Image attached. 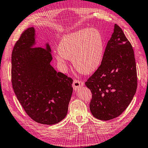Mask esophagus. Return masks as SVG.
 Wrapping results in <instances>:
<instances>
[{
  "instance_id": "esophagus-1",
  "label": "esophagus",
  "mask_w": 148,
  "mask_h": 148,
  "mask_svg": "<svg viewBox=\"0 0 148 148\" xmlns=\"http://www.w3.org/2000/svg\"><path fill=\"white\" fill-rule=\"evenodd\" d=\"M83 85H84V83L77 79H74L73 84H72V86H73V88L74 90L79 89L80 87H83Z\"/></svg>"
}]
</instances>
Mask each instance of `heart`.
Masks as SVG:
<instances>
[{
  "instance_id": "heart-1",
  "label": "heart",
  "mask_w": 148,
  "mask_h": 148,
  "mask_svg": "<svg viewBox=\"0 0 148 148\" xmlns=\"http://www.w3.org/2000/svg\"><path fill=\"white\" fill-rule=\"evenodd\" d=\"M56 59L65 66L66 60H72L77 71L90 74L100 66L104 52V41L97 29H83L66 35L58 45Z\"/></svg>"
}]
</instances>
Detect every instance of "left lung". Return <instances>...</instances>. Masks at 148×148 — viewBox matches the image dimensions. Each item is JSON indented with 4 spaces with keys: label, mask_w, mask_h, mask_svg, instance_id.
Segmentation results:
<instances>
[{
    "label": "left lung",
    "mask_w": 148,
    "mask_h": 148,
    "mask_svg": "<svg viewBox=\"0 0 148 148\" xmlns=\"http://www.w3.org/2000/svg\"><path fill=\"white\" fill-rule=\"evenodd\" d=\"M85 85L92 92L90 110L97 119L109 120L125 111L137 88L135 54L119 26L107 44L100 66Z\"/></svg>",
    "instance_id": "1"
}]
</instances>
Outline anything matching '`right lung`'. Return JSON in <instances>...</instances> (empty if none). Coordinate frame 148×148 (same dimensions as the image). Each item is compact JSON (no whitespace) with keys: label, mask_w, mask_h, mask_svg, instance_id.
<instances>
[{"label":"right lung","mask_w":148,"mask_h":148,"mask_svg":"<svg viewBox=\"0 0 148 148\" xmlns=\"http://www.w3.org/2000/svg\"><path fill=\"white\" fill-rule=\"evenodd\" d=\"M36 31L29 28L16 42L12 54V83L24 110L36 122L58 123L68 112L73 79L57 72L49 44L46 48L34 47Z\"/></svg>","instance_id":"right-lung-1"}]
</instances>
